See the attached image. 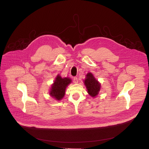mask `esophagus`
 <instances>
[{
  "label": "esophagus",
  "instance_id": "34e87169",
  "mask_svg": "<svg viewBox=\"0 0 149 149\" xmlns=\"http://www.w3.org/2000/svg\"><path fill=\"white\" fill-rule=\"evenodd\" d=\"M73 81H74V83H78V81H79V80H78V79H77V77H74L73 78Z\"/></svg>",
  "mask_w": 149,
  "mask_h": 149
}]
</instances>
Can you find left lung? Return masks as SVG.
Masks as SVG:
<instances>
[{
    "label": "left lung",
    "mask_w": 149,
    "mask_h": 149,
    "mask_svg": "<svg viewBox=\"0 0 149 149\" xmlns=\"http://www.w3.org/2000/svg\"><path fill=\"white\" fill-rule=\"evenodd\" d=\"M84 80V84L87 90L88 94L92 97H96L100 90L101 84L95 79L93 74L88 72L85 76Z\"/></svg>",
    "instance_id": "1"
}]
</instances>
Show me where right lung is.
<instances>
[{
	"label": "right lung",
	"mask_w": 149,
	"mask_h": 149,
	"mask_svg": "<svg viewBox=\"0 0 149 149\" xmlns=\"http://www.w3.org/2000/svg\"><path fill=\"white\" fill-rule=\"evenodd\" d=\"M72 81V80L69 77L63 78L59 74H57L54 83L51 85L49 95L56 100H61L65 96L66 87Z\"/></svg>",
	"instance_id": "obj_1"
}]
</instances>
